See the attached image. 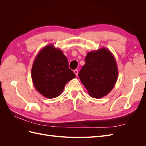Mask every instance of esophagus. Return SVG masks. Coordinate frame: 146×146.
<instances>
[{"mask_svg": "<svg viewBox=\"0 0 146 146\" xmlns=\"http://www.w3.org/2000/svg\"><path fill=\"white\" fill-rule=\"evenodd\" d=\"M74 72L75 74L76 75V76H78V70H76V69L74 70Z\"/></svg>", "mask_w": 146, "mask_h": 146, "instance_id": "1", "label": "esophagus"}]
</instances>
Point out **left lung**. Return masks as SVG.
<instances>
[{"label": "left lung", "instance_id": "8db88e82", "mask_svg": "<svg viewBox=\"0 0 146 146\" xmlns=\"http://www.w3.org/2000/svg\"><path fill=\"white\" fill-rule=\"evenodd\" d=\"M85 64L78 73L83 85L92 98L100 99L110 93L118 77L116 61L105 47L91 51L85 58Z\"/></svg>", "mask_w": 146, "mask_h": 146}]
</instances>
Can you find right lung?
I'll return each instance as SVG.
<instances>
[{
	"label": "right lung",
	"mask_w": 146,
	"mask_h": 146,
	"mask_svg": "<svg viewBox=\"0 0 146 146\" xmlns=\"http://www.w3.org/2000/svg\"><path fill=\"white\" fill-rule=\"evenodd\" d=\"M31 75L36 90L48 99L59 96L66 84L76 77L63 52L52 44L46 46L39 52Z\"/></svg>",
	"instance_id": "right-lung-1"
}]
</instances>
